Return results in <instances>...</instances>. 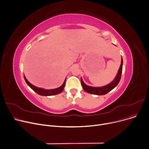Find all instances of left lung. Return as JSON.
Masks as SVG:
<instances>
[{
    "instance_id": "1",
    "label": "left lung",
    "mask_w": 149,
    "mask_h": 149,
    "mask_svg": "<svg viewBox=\"0 0 149 149\" xmlns=\"http://www.w3.org/2000/svg\"><path fill=\"white\" fill-rule=\"evenodd\" d=\"M122 68H123V59L121 58V63L120 68L118 70V72L115 78V79L111 83L102 87H92L85 85L81 79V85L82 86L83 89L87 93L95 95H104L107 94L112 89L114 88L119 83L121 76Z\"/></svg>"
}]
</instances>
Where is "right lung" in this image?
<instances>
[{"mask_svg": "<svg viewBox=\"0 0 149 149\" xmlns=\"http://www.w3.org/2000/svg\"><path fill=\"white\" fill-rule=\"evenodd\" d=\"M24 80H25L26 84H27L35 92H36L39 95H45V96L46 95H56V94L61 93L63 91V90L64 88V86L65 85V81H66V79H65L63 84L60 87H59V88H57L55 89H52V90H45L42 88H38V87L31 84L27 79H26V78L24 76Z\"/></svg>", "mask_w": 149, "mask_h": 149, "instance_id": "add662e5", "label": "right lung"}]
</instances>
